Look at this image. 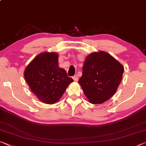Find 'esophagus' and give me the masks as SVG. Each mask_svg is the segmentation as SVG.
Listing matches in <instances>:
<instances>
[{"instance_id": "obj_1", "label": "esophagus", "mask_w": 146, "mask_h": 146, "mask_svg": "<svg viewBox=\"0 0 146 146\" xmlns=\"http://www.w3.org/2000/svg\"><path fill=\"white\" fill-rule=\"evenodd\" d=\"M73 79L74 80V81H77L78 79V76L77 75H75L73 76Z\"/></svg>"}]
</instances>
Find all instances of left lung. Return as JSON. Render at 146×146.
<instances>
[{
  "mask_svg": "<svg viewBox=\"0 0 146 146\" xmlns=\"http://www.w3.org/2000/svg\"><path fill=\"white\" fill-rule=\"evenodd\" d=\"M123 70L122 64L110 54L95 52L86 58L78 83L91 103L102 104L116 92Z\"/></svg>",
  "mask_w": 146,
  "mask_h": 146,
  "instance_id": "left-lung-1",
  "label": "left lung"
}]
</instances>
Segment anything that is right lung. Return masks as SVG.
Here are the masks:
<instances>
[{"instance_id": "1", "label": "right lung", "mask_w": 146, "mask_h": 146, "mask_svg": "<svg viewBox=\"0 0 146 146\" xmlns=\"http://www.w3.org/2000/svg\"><path fill=\"white\" fill-rule=\"evenodd\" d=\"M55 53H42L27 66L24 77L31 90L44 103L52 104L60 99L73 81L58 64Z\"/></svg>"}]
</instances>
